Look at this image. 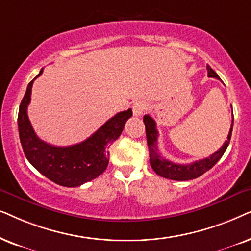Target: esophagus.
Masks as SVG:
<instances>
[{"label": "esophagus", "instance_id": "34e87169", "mask_svg": "<svg viewBox=\"0 0 251 251\" xmlns=\"http://www.w3.org/2000/svg\"><path fill=\"white\" fill-rule=\"evenodd\" d=\"M147 109V105L145 102L142 101H136L134 104L132 106V110H133V115L136 116V117H140L143 115V112L146 111Z\"/></svg>", "mask_w": 251, "mask_h": 251}]
</instances>
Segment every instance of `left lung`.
<instances>
[{
  "label": "left lung",
  "instance_id": "1",
  "mask_svg": "<svg viewBox=\"0 0 251 251\" xmlns=\"http://www.w3.org/2000/svg\"><path fill=\"white\" fill-rule=\"evenodd\" d=\"M206 70H208V76H210V78L220 79L218 75H217L209 65L206 66ZM233 120H234V117L232 118V124H230V129L228 136H227V140L215 153L206 157V158L190 163V164H176V163H173L171 160L163 158V157L160 156V153H158V148H157L158 132H157L156 128V123L149 115H146L143 117V123H145L146 125L147 143H148L150 165H151L152 170L157 173V175L163 176V178L178 180V181H185V180L199 178V176H202L203 173L209 171V170L222 158L224 152L226 151L227 147L229 145L230 136H232Z\"/></svg>",
  "mask_w": 251,
  "mask_h": 251
}]
</instances>
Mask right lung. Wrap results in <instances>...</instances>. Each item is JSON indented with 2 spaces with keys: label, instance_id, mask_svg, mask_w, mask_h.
<instances>
[{
  "label": "right lung",
  "instance_id": "add662e5",
  "mask_svg": "<svg viewBox=\"0 0 251 251\" xmlns=\"http://www.w3.org/2000/svg\"><path fill=\"white\" fill-rule=\"evenodd\" d=\"M43 70L28 83L18 112L19 139L28 162L47 178L64 187H78L98 178L109 164V148L122 134L132 109L118 112L85 141L56 147L38 138L27 116L32 86Z\"/></svg>",
  "mask_w": 251,
  "mask_h": 251
}]
</instances>
